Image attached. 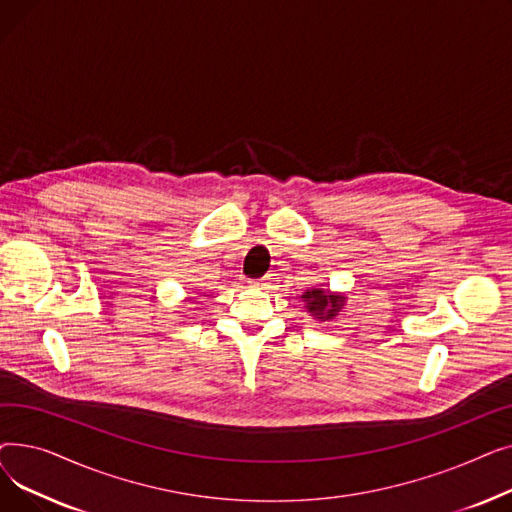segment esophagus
<instances>
[{
    "label": "esophagus",
    "instance_id": "34e87169",
    "mask_svg": "<svg viewBox=\"0 0 512 512\" xmlns=\"http://www.w3.org/2000/svg\"><path fill=\"white\" fill-rule=\"evenodd\" d=\"M249 286H253V288H265L267 282H265V280H249Z\"/></svg>",
    "mask_w": 512,
    "mask_h": 512
}]
</instances>
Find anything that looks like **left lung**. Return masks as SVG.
<instances>
[{"label": "left lung", "instance_id": "obj_1", "mask_svg": "<svg viewBox=\"0 0 512 512\" xmlns=\"http://www.w3.org/2000/svg\"><path fill=\"white\" fill-rule=\"evenodd\" d=\"M303 299L307 301V309L319 319H332L334 315H338L340 307L344 305V299L332 297L330 292H324L319 288H315L311 292H305Z\"/></svg>", "mask_w": 512, "mask_h": 512}]
</instances>
